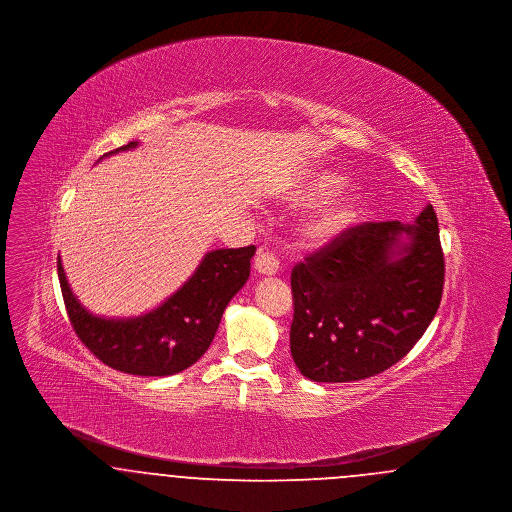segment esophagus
<instances>
[{"label": "esophagus", "instance_id": "obj_1", "mask_svg": "<svg viewBox=\"0 0 512 512\" xmlns=\"http://www.w3.org/2000/svg\"><path fill=\"white\" fill-rule=\"evenodd\" d=\"M255 268H257V272H261V274L272 276V274L278 272L280 261H278V257H276L274 253H270L268 249L261 247V249L257 251V255H255Z\"/></svg>", "mask_w": 512, "mask_h": 512}]
</instances>
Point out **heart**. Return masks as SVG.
<instances>
[{"mask_svg": "<svg viewBox=\"0 0 512 512\" xmlns=\"http://www.w3.org/2000/svg\"><path fill=\"white\" fill-rule=\"evenodd\" d=\"M341 186V176L332 172H322L305 188V197H318V195L332 194ZM357 215V195L343 194L332 203H328L322 211H318L313 219L305 224V238L313 244L330 242L334 236H338L341 230L355 219Z\"/></svg>", "mask_w": 512, "mask_h": 512, "instance_id": "obj_1", "label": "heart"}]
</instances>
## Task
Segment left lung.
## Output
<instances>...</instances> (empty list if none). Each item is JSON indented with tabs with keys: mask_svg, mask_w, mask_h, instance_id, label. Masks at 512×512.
I'll return each instance as SVG.
<instances>
[{
	"mask_svg": "<svg viewBox=\"0 0 512 512\" xmlns=\"http://www.w3.org/2000/svg\"><path fill=\"white\" fill-rule=\"evenodd\" d=\"M443 282L432 205L416 224L386 220L345 228L293 267V363L309 380L328 384L388 370L436 317Z\"/></svg>",
	"mask_w": 512,
	"mask_h": 512,
	"instance_id": "1",
	"label": "left lung"
}]
</instances>
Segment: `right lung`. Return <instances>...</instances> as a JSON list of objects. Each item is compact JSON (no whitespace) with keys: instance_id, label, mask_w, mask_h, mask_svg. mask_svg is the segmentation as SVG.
<instances>
[{"instance_id":"right-lung-1","label":"right lung","mask_w":512,"mask_h":512,"mask_svg":"<svg viewBox=\"0 0 512 512\" xmlns=\"http://www.w3.org/2000/svg\"><path fill=\"white\" fill-rule=\"evenodd\" d=\"M130 142L115 151L132 149ZM255 245L207 253L194 276L155 311L136 318L94 317L74 297L61 259L59 284L73 330L103 365L134 376H171L197 363L217 334L230 299L249 278Z\"/></svg>"}]
</instances>
